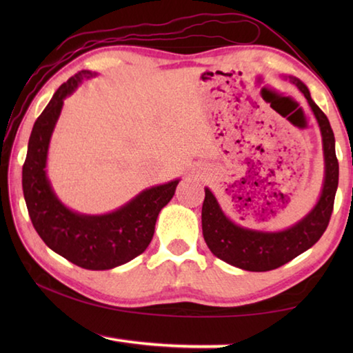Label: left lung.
Returning <instances> with one entry per match:
<instances>
[{"label":"left lung","mask_w":353,"mask_h":353,"mask_svg":"<svg viewBox=\"0 0 353 353\" xmlns=\"http://www.w3.org/2000/svg\"><path fill=\"white\" fill-rule=\"evenodd\" d=\"M283 79L290 81L302 92L318 121L324 154V181L319 198L312 210L297 223L282 230L252 229L235 223L224 213L212 190L205 187V199L202 204V234L207 246L219 260L244 271L265 272L276 270L312 248L327 229L338 188L339 165L328 118L312 99L305 83L296 76H283Z\"/></svg>","instance_id":"1"}]
</instances>
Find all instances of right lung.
<instances>
[{"label":"right lung","mask_w":353,"mask_h":353,"mask_svg":"<svg viewBox=\"0 0 353 353\" xmlns=\"http://www.w3.org/2000/svg\"><path fill=\"white\" fill-rule=\"evenodd\" d=\"M97 74L82 70L70 77L34 123L23 165V194L34 229L48 248L83 270L104 271L145 252L159 213L172 199L181 179L143 190L124 205L103 214L76 212L59 199L46 171L51 137L65 98Z\"/></svg>","instance_id":"right-lung-1"}]
</instances>
